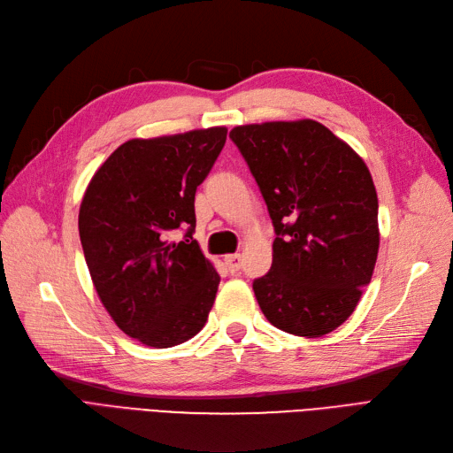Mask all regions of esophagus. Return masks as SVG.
Listing matches in <instances>:
<instances>
[{
  "label": "esophagus",
  "instance_id": "obj_1",
  "mask_svg": "<svg viewBox=\"0 0 453 453\" xmlns=\"http://www.w3.org/2000/svg\"><path fill=\"white\" fill-rule=\"evenodd\" d=\"M225 265L228 268V272L236 273L242 268V257L240 255H226L225 257Z\"/></svg>",
  "mask_w": 453,
  "mask_h": 453
}]
</instances>
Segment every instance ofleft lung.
<instances>
[{
  "mask_svg": "<svg viewBox=\"0 0 453 453\" xmlns=\"http://www.w3.org/2000/svg\"><path fill=\"white\" fill-rule=\"evenodd\" d=\"M276 230L272 268L253 281L265 318L319 338L357 308L380 248L378 195L365 160L321 122L270 120L230 130Z\"/></svg>",
  "mask_w": 453,
  "mask_h": 453,
  "instance_id": "1",
  "label": "left lung"
}]
</instances>
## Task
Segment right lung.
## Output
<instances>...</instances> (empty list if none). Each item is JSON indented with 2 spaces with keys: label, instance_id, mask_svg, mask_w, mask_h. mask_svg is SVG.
Here are the masks:
<instances>
[{
  "label": "right lung",
  "instance_id": "1",
  "mask_svg": "<svg viewBox=\"0 0 453 453\" xmlns=\"http://www.w3.org/2000/svg\"><path fill=\"white\" fill-rule=\"evenodd\" d=\"M225 142V127L128 140L85 190L79 236L94 289L143 346L183 344L208 321L221 278L193 238L195 195ZM177 227L183 242L171 240Z\"/></svg>",
  "mask_w": 453,
  "mask_h": 453
}]
</instances>
